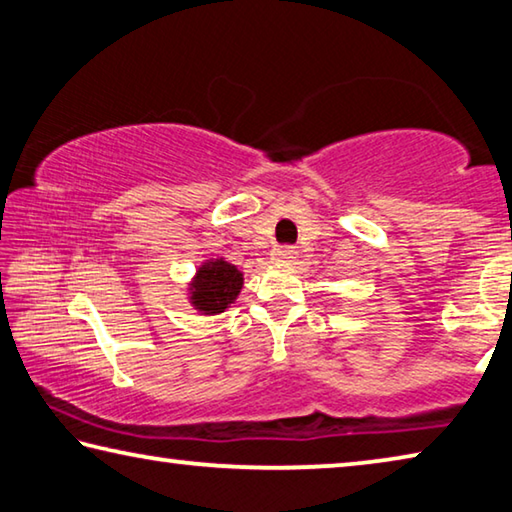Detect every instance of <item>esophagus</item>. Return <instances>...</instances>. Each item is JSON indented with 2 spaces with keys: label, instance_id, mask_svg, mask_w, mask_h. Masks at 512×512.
<instances>
[{
  "label": "esophagus",
  "instance_id": "esophagus-1",
  "mask_svg": "<svg viewBox=\"0 0 512 512\" xmlns=\"http://www.w3.org/2000/svg\"><path fill=\"white\" fill-rule=\"evenodd\" d=\"M295 257H297V250L293 246H277L273 250L275 262H293Z\"/></svg>",
  "mask_w": 512,
  "mask_h": 512
}]
</instances>
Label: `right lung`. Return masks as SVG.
<instances>
[{
	"label": "right lung",
	"mask_w": 512,
	"mask_h": 512,
	"mask_svg": "<svg viewBox=\"0 0 512 512\" xmlns=\"http://www.w3.org/2000/svg\"><path fill=\"white\" fill-rule=\"evenodd\" d=\"M241 286H244V273L237 266L226 262L224 257L208 259L192 277L190 304L206 315L224 313L237 300Z\"/></svg>",
	"instance_id": "right-lung-1"
}]
</instances>
